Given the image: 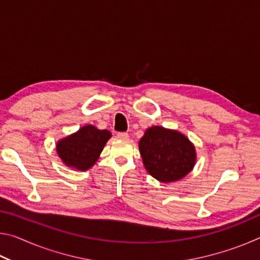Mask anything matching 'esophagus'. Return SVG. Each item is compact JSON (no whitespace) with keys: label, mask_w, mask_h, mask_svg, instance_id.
Segmentation results:
<instances>
[{"label":"esophagus","mask_w":260,"mask_h":260,"mask_svg":"<svg viewBox=\"0 0 260 260\" xmlns=\"http://www.w3.org/2000/svg\"><path fill=\"white\" fill-rule=\"evenodd\" d=\"M117 138L119 139V140H128L129 136H128V134H127V133H118L117 134Z\"/></svg>","instance_id":"esophagus-1"}]
</instances>
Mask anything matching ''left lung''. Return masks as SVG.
I'll return each instance as SVG.
<instances>
[{
    "label": "left lung",
    "instance_id": "obj_1",
    "mask_svg": "<svg viewBox=\"0 0 260 260\" xmlns=\"http://www.w3.org/2000/svg\"><path fill=\"white\" fill-rule=\"evenodd\" d=\"M139 149L148 173L160 182L184 178L196 162L195 147L187 136L160 126L146 131Z\"/></svg>",
    "mask_w": 260,
    "mask_h": 260
}]
</instances>
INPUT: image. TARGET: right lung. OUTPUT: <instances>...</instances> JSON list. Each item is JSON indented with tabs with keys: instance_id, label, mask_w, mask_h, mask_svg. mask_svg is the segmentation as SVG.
<instances>
[{
	"instance_id": "add662e5",
	"label": "right lung",
	"mask_w": 260,
	"mask_h": 260,
	"mask_svg": "<svg viewBox=\"0 0 260 260\" xmlns=\"http://www.w3.org/2000/svg\"><path fill=\"white\" fill-rule=\"evenodd\" d=\"M110 138L111 133L109 131L86 125L77 133L59 140L56 144V150L67 166L79 171H87L98 161Z\"/></svg>"
}]
</instances>
